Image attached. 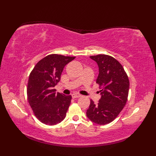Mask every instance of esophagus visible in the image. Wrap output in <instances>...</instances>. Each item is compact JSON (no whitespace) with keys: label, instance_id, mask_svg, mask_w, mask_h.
Instances as JSON below:
<instances>
[{"label":"esophagus","instance_id":"esophagus-1","mask_svg":"<svg viewBox=\"0 0 156 156\" xmlns=\"http://www.w3.org/2000/svg\"><path fill=\"white\" fill-rule=\"evenodd\" d=\"M72 97L73 98H79L81 97V94H78V93H74L72 94Z\"/></svg>","mask_w":156,"mask_h":156}]
</instances>
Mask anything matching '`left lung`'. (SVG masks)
I'll use <instances>...</instances> for the list:
<instances>
[{"mask_svg": "<svg viewBox=\"0 0 156 156\" xmlns=\"http://www.w3.org/2000/svg\"><path fill=\"white\" fill-rule=\"evenodd\" d=\"M90 58L98 66L97 83L102 90L98 104L90 100L87 116L95 123L106 125L115 120L125 106L129 80L123 67L112 56L98 54Z\"/></svg>", "mask_w": 156, "mask_h": 156, "instance_id": "left-lung-1", "label": "left lung"}]
</instances>
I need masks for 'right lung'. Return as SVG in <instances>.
Listing matches in <instances>:
<instances>
[{
    "label": "right lung",
    "mask_w": 156,
    "mask_h": 156,
    "mask_svg": "<svg viewBox=\"0 0 156 156\" xmlns=\"http://www.w3.org/2000/svg\"><path fill=\"white\" fill-rule=\"evenodd\" d=\"M76 57L50 54L41 59L30 73L27 88V100L39 121L49 125L65 119L72 96L55 92L64 66Z\"/></svg>",
    "instance_id": "obj_1"
}]
</instances>
